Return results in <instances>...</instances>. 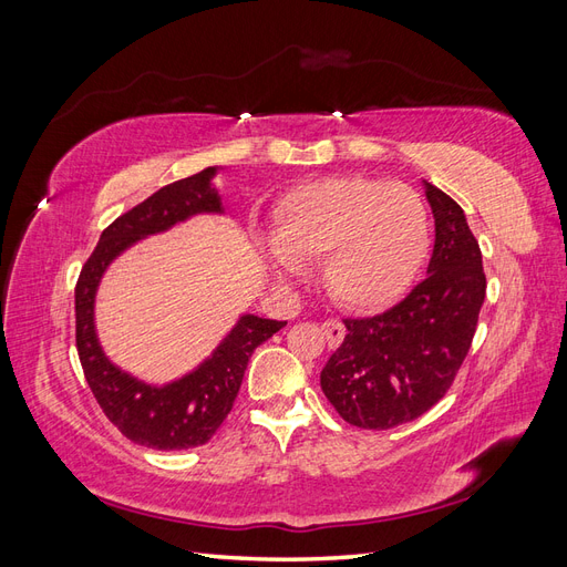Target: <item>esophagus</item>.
Returning <instances> with one entry per match:
<instances>
[{"label":"esophagus","mask_w":567,"mask_h":567,"mask_svg":"<svg viewBox=\"0 0 567 567\" xmlns=\"http://www.w3.org/2000/svg\"><path fill=\"white\" fill-rule=\"evenodd\" d=\"M321 331L326 336V342H329V348H338L342 338H346V326H342L338 319H326L321 323Z\"/></svg>","instance_id":"34e87169"}]
</instances>
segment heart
Wrapping results in <instances>:
<instances>
[{
  "mask_svg": "<svg viewBox=\"0 0 567 567\" xmlns=\"http://www.w3.org/2000/svg\"><path fill=\"white\" fill-rule=\"evenodd\" d=\"M427 248L425 203L402 182L364 175L315 179L286 192L274 210V267L302 274L326 257L331 296L359 312L400 300Z\"/></svg>",
  "mask_w": 567,
  "mask_h": 567,
  "instance_id": "obj_1",
  "label": "heart"
}]
</instances>
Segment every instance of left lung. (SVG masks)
Segmentation results:
<instances>
[{
	"mask_svg": "<svg viewBox=\"0 0 567 567\" xmlns=\"http://www.w3.org/2000/svg\"><path fill=\"white\" fill-rule=\"evenodd\" d=\"M435 217L427 277L390 310L342 319L348 336L321 371L338 414L364 431L423 416L452 388L477 329L487 279L461 205L425 184Z\"/></svg>",
	"mask_w": 567,
	"mask_h": 567,
	"instance_id": "left-lung-1",
	"label": "left lung"
}]
</instances>
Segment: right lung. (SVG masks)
<instances>
[{"mask_svg":"<svg viewBox=\"0 0 567 567\" xmlns=\"http://www.w3.org/2000/svg\"><path fill=\"white\" fill-rule=\"evenodd\" d=\"M215 167L173 182L120 215L101 234L75 286V346L90 390L106 419L134 444L151 450H188L208 442L225 423L244 383L255 348L281 331L286 321L241 317L215 354L194 373L153 388L115 369L94 333V293L113 257L148 234L165 231L196 213H219L221 203L210 179Z\"/></svg>","mask_w":567,"mask_h":567,"instance_id":"1","label":"right lung"}]
</instances>
